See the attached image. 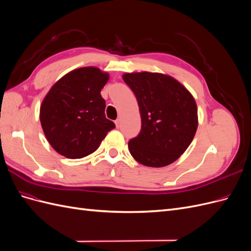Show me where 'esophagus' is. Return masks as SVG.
<instances>
[{"mask_svg": "<svg viewBox=\"0 0 251 251\" xmlns=\"http://www.w3.org/2000/svg\"><path fill=\"white\" fill-rule=\"evenodd\" d=\"M115 125L117 127H119V125H120V119H116L115 120Z\"/></svg>", "mask_w": 251, "mask_h": 251, "instance_id": "34e87169", "label": "esophagus"}]
</instances>
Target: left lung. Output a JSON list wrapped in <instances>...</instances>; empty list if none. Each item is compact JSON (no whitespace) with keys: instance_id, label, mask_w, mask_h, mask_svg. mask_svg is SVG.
Returning <instances> with one entry per match:
<instances>
[{"instance_id":"1","label":"left lung","mask_w":251,"mask_h":251,"mask_svg":"<svg viewBox=\"0 0 251 251\" xmlns=\"http://www.w3.org/2000/svg\"><path fill=\"white\" fill-rule=\"evenodd\" d=\"M123 78L137 98L141 116L140 133L127 144L131 155L151 168L176 161L198 127L193 95L178 80L161 73H126Z\"/></svg>"}]
</instances>
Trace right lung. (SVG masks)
<instances>
[{
	"label": "right lung",
	"instance_id": "add662e5",
	"mask_svg": "<svg viewBox=\"0 0 251 251\" xmlns=\"http://www.w3.org/2000/svg\"><path fill=\"white\" fill-rule=\"evenodd\" d=\"M108 80L109 74L98 68H79L56 81L44 98L41 125L58 154L71 159L92 154L115 127L105 118V101L100 95Z\"/></svg>",
	"mask_w": 251,
	"mask_h": 251
}]
</instances>
